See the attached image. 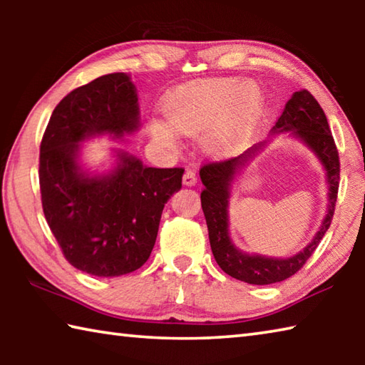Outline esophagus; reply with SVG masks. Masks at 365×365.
I'll use <instances>...</instances> for the list:
<instances>
[{"mask_svg":"<svg viewBox=\"0 0 365 365\" xmlns=\"http://www.w3.org/2000/svg\"><path fill=\"white\" fill-rule=\"evenodd\" d=\"M197 182V177H196V172L187 169L183 174V185H187V187H193Z\"/></svg>","mask_w":365,"mask_h":365,"instance_id":"obj_1","label":"esophagus"}]
</instances>
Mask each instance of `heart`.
Returning a JSON list of instances; mask_svg holds the SVG:
<instances>
[{"label": "heart", "mask_w": 365, "mask_h": 365, "mask_svg": "<svg viewBox=\"0 0 365 365\" xmlns=\"http://www.w3.org/2000/svg\"><path fill=\"white\" fill-rule=\"evenodd\" d=\"M262 98L257 85L237 78H211L175 91L165 103L164 122L151 123L158 143L172 148L174 132L197 137L211 127L206 143L212 151H224L242 140L261 110Z\"/></svg>", "instance_id": "b5f03b06"}]
</instances>
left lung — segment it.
Instances as JSON below:
<instances>
[{
    "label": "left lung",
    "mask_w": 365,
    "mask_h": 365,
    "mask_svg": "<svg viewBox=\"0 0 365 365\" xmlns=\"http://www.w3.org/2000/svg\"><path fill=\"white\" fill-rule=\"evenodd\" d=\"M280 132H292L302 143L311 148L325 168L327 183H329V211L322 227L312 242L298 255L287 259L246 255L235 248L228 235V197H230L232 182L235 175L245 168V164L262 150L265 141L250 148L238 158L220 160V163H207L200 170L201 182L205 185V190L201 191V207L206 217L209 242L215 261L225 274L251 285H270L294 275L316 251L320 240L329 230L335 212L339 185L338 150L324 109L307 90L296 91L292 100L287 103L279 120L272 128V133Z\"/></svg>",
    "instance_id": "8db88e82"
}]
</instances>
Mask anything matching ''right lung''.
<instances>
[{
    "instance_id": "add662e5",
    "label": "right lung",
    "mask_w": 365,
    "mask_h": 365,
    "mask_svg": "<svg viewBox=\"0 0 365 365\" xmlns=\"http://www.w3.org/2000/svg\"><path fill=\"white\" fill-rule=\"evenodd\" d=\"M135 85L123 72L78 86L54 108L40 145L41 206L64 257L95 277L140 269L156 243L160 214L182 188V168H146L115 151L114 170L90 175L78 164L82 141L137 132Z\"/></svg>"
}]
</instances>
